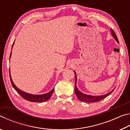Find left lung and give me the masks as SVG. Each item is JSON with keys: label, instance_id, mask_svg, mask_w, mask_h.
<instances>
[{"label": "left lung", "instance_id": "obj_1", "mask_svg": "<svg viewBox=\"0 0 130 130\" xmlns=\"http://www.w3.org/2000/svg\"><path fill=\"white\" fill-rule=\"evenodd\" d=\"M111 32L112 34V36L115 38L116 42L119 43V41L118 39V37L116 36V35L115 34V32H114L113 30L111 28ZM74 74H75V84H74V92H75V93L76 94L77 97L78 99L79 100L81 101V102H86V103H94V102H99V101L102 100L103 99H104L105 98L109 95L112 92H113L114 89H113L112 91H111L109 93H107L105 94H103V95H100V96H92V95H90V94H87L83 93L81 91H79V90L77 89L76 86V83H77V76L76 74V72L74 71Z\"/></svg>", "mask_w": 130, "mask_h": 130}]
</instances>
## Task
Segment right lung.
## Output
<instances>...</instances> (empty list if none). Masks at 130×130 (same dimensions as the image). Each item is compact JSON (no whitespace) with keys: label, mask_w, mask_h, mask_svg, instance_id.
<instances>
[{"label":"right lung","mask_w":130,"mask_h":130,"mask_svg":"<svg viewBox=\"0 0 130 130\" xmlns=\"http://www.w3.org/2000/svg\"><path fill=\"white\" fill-rule=\"evenodd\" d=\"M14 42L12 44V49L13 46H14ZM12 51V50H11ZM11 57V52L10 54V58ZM10 80H11V83L12 84V85L14 88L15 89V91H16L22 97L23 99H25V100L29 101V102H37V103H40V102H45L46 101H47L51 97L52 93H53L54 91V88H53L51 91L50 92H48V93H46L45 94H30V93H28L27 92H25L24 91H22V90L19 89L18 88H17V87L14 84V83H13L12 80L11 78V74H10Z\"/></svg>","instance_id":"1"}]
</instances>
